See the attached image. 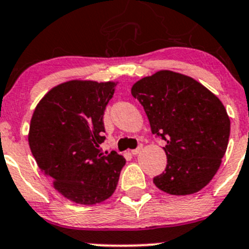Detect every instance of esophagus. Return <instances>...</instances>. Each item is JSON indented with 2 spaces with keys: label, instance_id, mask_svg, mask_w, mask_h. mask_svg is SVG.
<instances>
[{
  "label": "esophagus",
  "instance_id": "esophagus-1",
  "mask_svg": "<svg viewBox=\"0 0 249 249\" xmlns=\"http://www.w3.org/2000/svg\"><path fill=\"white\" fill-rule=\"evenodd\" d=\"M141 149H142V144H140V146L137 147V148L132 149V151H131V154H134V156H136L137 153H140V152H141Z\"/></svg>",
  "mask_w": 249,
  "mask_h": 249
}]
</instances>
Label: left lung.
<instances>
[{"mask_svg": "<svg viewBox=\"0 0 249 249\" xmlns=\"http://www.w3.org/2000/svg\"><path fill=\"white\" fill-rule=\"evenodd\" d=\"M131 95L143 107L152 134L166 143V168L153 178L154 185L176 196L196 194L208 185L230 136L221 101L198 81L170 71L141 79Z\"/></svg>", "mask_w": 249, "mask_h": 249, "instance_id": "1", "label": "left lung"}]
</instances>
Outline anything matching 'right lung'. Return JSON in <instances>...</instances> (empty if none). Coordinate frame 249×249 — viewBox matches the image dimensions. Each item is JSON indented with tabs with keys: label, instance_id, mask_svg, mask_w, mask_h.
<instances>
[{
	"label": "right lung",
	"instance_id": "1",
	"mask_svg": "<svg viewBox=\"0 0 249 249\" xmlns=\"http://www.w3.org/2000/svg\"><path fill=\"white\" fill-rule=\"evenodd\" d=\"M114 83L73 80L53 88L34 110L31 153L54 189L80 204H96L115 191L125 159L103 154V114Z\"/></svg>",
	"mask_w": 249,
	"mask_h": 249
}]
</instances>
